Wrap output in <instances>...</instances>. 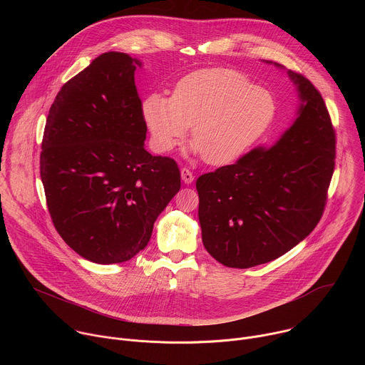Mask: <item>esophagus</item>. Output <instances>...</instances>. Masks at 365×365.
<instances>
[{
    "label": "esophagus",
    "mask_w": 365,
    "mask_h": 365,
    "mask_svg": "<svg viewBox=\"0 0 365 365\" xmlns=\"http://www.w3.org/2000/svg\"><path fill=\"white\" fill-rule=\"evenodd\" d=\"M180 176H182V180L185 182V183H192L193 182V179H195V176H193V173L187 169V168H182V170H180Z\"/></svg>",
    "instance_id": "1"
}]
</instances>
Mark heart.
<instances>
[{"mask_svg": "<svg viewBox=\"0 0 365 365\" xmlns=\"http://www.w3.org/2000/svg\"><path fill=\"white\" fill-rule=\"evenodd\" d=\"M276 114L269 89L225 68L195 71L178 82L172 98L151 93L143 102L155 150H173L192 127L195 151L214 166L241 159L269 131Z\"/></svg>", "mask_w": 365, "mask_h": 365, "instance_id": "b5f03b06", "label": "heart"}]
</instances>
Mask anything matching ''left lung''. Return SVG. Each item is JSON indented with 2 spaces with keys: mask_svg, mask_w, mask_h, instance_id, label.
I'll list each match as a JSON object with an SVG mask.
<instances>
[{
  "mask_svg": "<svg viewBox=\"0 0 365 365\" xmlns=\"http://www.w3.org/2000/svg\"><path fill=\"white\" fill-rule=\"evenodd\" d=\"M302 106L274 145L197 178L202 241L217 262L250 269L286 254L315 230L335 169V130L321 92L293 71Z\"/></svg>",
  "mask_w": 365,
  "mask_h": 365,
  "instance_id": "obj_1",
  "label": "left lung"
}]
</instances>
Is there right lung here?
I'll list each match as a JSON object with an SVG mask.
<instances>
[{
	"label": "right lung",
	"instance_id": "add662e5",
	"mask_svg": "<svg viewBox=\"0 0 365 365\" xmlns=\"http://www.w3.org/2000/svg\"><path fill=\"white\" fill-rule=\"evenodd\" d=\"M135 65L118 51L98 56L61 88L43 133L40 176L51 222L98 264L140 252L180 189L178 163L144 148Z\"/></svg>",
	"mask_w": 365,
	"mask_h": 365
}]
</instances>
